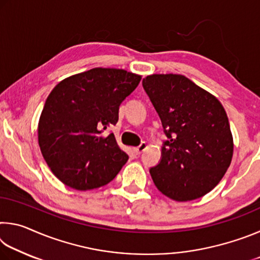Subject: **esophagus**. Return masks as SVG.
Here are the masks:
<instances>
[{"instance_id": "34e87169", "label": "esophagus", "mask_w": 260, "mask_h": 260, "mask_svg": "<svg viewBox=\"0 0 260 260\" xmlns=\"http://www.w3.org/2000/svg\"><path fill=\"white\" fill-rule=\"evenodd\" d=\"M147 147H148V144L146 143V142H142L140 144L139 147H136V148H134V152L136 153V155H140L141 152H143L144 150H146L147 149Z\"/></svg>"}]
</instances>
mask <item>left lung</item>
I'll use <instances>...</instances> for the list:
<instances>
[{
  "label": "left lung",
  "instance_id": "left-lung-1",
  "mask_svg": "<svg viewBox=\"0 0 260 260\" xmlns=\"http://www.w3.org/2000/svg\"><path fill=\"white\" fill-rule=\"evenodd\" d=\"M142 83L169 138L160 162L150 169L153 182L173 201L200 199L232 162L234 141L225 109L182 74H151Z\"/></svg>",
  "mask_w": 260,
  "mask_h": 260
}]
</instances>
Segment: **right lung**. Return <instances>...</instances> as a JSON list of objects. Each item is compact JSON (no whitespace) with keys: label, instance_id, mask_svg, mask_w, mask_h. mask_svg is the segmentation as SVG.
I'll list each match as a JSON object with an SVG mask.
<instances>
[{"label":"right lung","instance_id":"right-lung-1","mask_svg":"<svg viewBox=\"0 0 260 260\" xmlns=\"http://www.w3.org/2000/svg\"><path fill=\"white\" fill-rule=\"evenodd\" d=\"M142 76L122 69L95 68L57 83L38 125L42 156L57 179L77 190L102 187L118 174L128 155L113 133L119 105Z\"/></svg>","mask_w":260,"mask_h":260}]
</instances>
